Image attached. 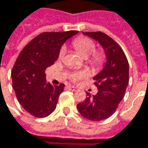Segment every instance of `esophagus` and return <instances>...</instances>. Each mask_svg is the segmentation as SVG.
<instances>
[{
  "label": "esophagus",
  "instance_id": "obj_1",
  "mask_svg": "<svg viewBox=\"0 0 148 148\" xmlns=\"http://www.w3.org/2000/svg\"><path fill=\"white\" fill-rule=\"evenodd\" d=\"M68 89H69V90H72V91H76V90H77V88L75 87V86H68Z\"/></svg>",
  "mask_w": 148,
  "mask_h": 148
}]
</instances>
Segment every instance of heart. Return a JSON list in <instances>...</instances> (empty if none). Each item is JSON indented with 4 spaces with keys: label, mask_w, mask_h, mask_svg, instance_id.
I'll list each match as a JSON object with an SVG mask.
<instances>
[{
    "label": "heart",
    "mask_w": 148,
    "mask_h": 148,
    "mask_svg": "<svg viewBox=\"0 0 148 148\" xmlns=\"http://www.w3.org/2000/svg\"><path fill=\"white\" fill-rule=\"evenodd\" d=\"M74 49L84 58H87L89 64L94 69H100L105 62V54L101 51H96L95 42L88 37H78L73 40ZM65 54V49L62 48L59 51V58H62ZM86 71H79L71 74L70 79L78 81L87 77Z\"/></svg>",
    "instance_id": "b5f03b06"
}]
</instances>
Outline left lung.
Here are the masks:
<instances>
[{
  "label": "left lung",
  "instance_id": "obj_1",
  "mask_svg": "<svg viewBox=\"0 0 148 148\" xmlns=\"http://www.w3.org/2000/svg\"><path fill=\"white\" fill-rule=\"evenodd\" d=\"M83 34L101 44L107 56V63L102 71L93 78L98 92L95 96L86 92L87 97L77 105V108L84 118L100 121L113 115L125 97L129 84V62L120 46L108 34L101 31Z\"/></svg>",
  "mask_w": 148,
  "mask_h": 148
}]
</instances>
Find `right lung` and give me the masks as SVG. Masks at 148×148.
<instances>
[{
	"label": "right lung",
	"mask_w": 148,
	"mask_h": 148,
	"mask_svg": "<svg viewBox=\"0 0 148 148\" xmlns=\"http://www.w3.org/2000/svg\"><path fill=\"white\" fill-rule=\"evenodd\" d=\"M78 31L43 32L21 51L12 69V87L21 106L36 118H45L57 107L64 85L47 82L46 69L58 58L62 45Z\"/></svg>",
	"instance_id": "obj_1"
}]
</instances>
